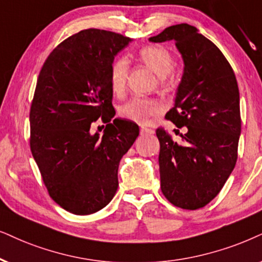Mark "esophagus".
<instances>
[{"label":"esophagus","instance_id":"34e87169","mask_svg":"<svg viewBox=\"0 0 262 262\" xmlns=\"http://www.w3.org/2000/svg\"><path fill=\"white\" fill-rule=\"evenodd\" d=\"M140 133L141 135H152L155 133L151 128H146V127H141L140 128Z\"/></svg>","mask_w":262,"mask_h":262}]
</instances>
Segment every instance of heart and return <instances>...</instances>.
Instances as JSON below:
<instances>
[{
	"label": "heart",
	"instance_id": "b5f03b06",
	"mask_svg": "<svg viewBox=\"0 0 262 262\" xmlns=\"http://www.w3.org/2000/svg\"><path fill=\"white\" fill-rule=\"evenodd\" d=\"M138 59L146 68L158 76V84L163 91H170L174 87V79L170 72L175 68L174 55L162 46H145L139 49ZM128 62L123 58L112 61L108 72L110 88L116 97H123L127 88ZM158 102L151 98L135 97L120 107V115L125 120L146 123L151 117L160 112Z\"/></svg>",
	"mask_w": 262,
	"mask_h": 262
}]
</instances>
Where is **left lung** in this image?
<instances>
[{"mask_svg": "<svg viewBox=\"0 0 262 262\" xmlns=\"http://www.w3.org/2000/svg\"><path fill=\"white\" fill-rule=\"evenodd\" d=\"M174 39L184 59V75L174 107L165 115L181 141L157 128L161 190L175 207L196 210L219 194L232 173L241 135L239 91L230 62L194 26L167 28L151 42Z\"/></svg>", "mask_w": 262, "mask_h": 262, "instance_id": "left-lung-1", "label": "left lung"}]
</instances>
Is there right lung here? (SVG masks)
Here are the masks:
<instances>
[{
  "instance_id": "1",
  "label": "right lung",
  "mask_w": 262,
  "mask_h": 262,
  "mask_svg": "<svg viewBox=\"0 0 262 262\" xmlns=\"http://www.w3.org/2000/svg\"><path fill=\"white\" fill-rule=\"evenodd\" d=\"M130 41L106 30H82L53 49L39 71L30 148L49 196L72 214H93L110 203L122 156L139 135L134 122L112 121L108 81L112 61ZM99 118L107 124L101 137L91 132Z\"/></svg>"
}]
</instances>
